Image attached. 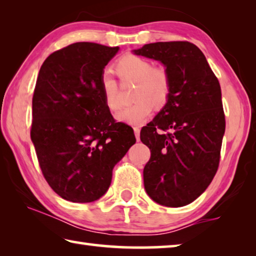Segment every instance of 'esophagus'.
Segmentation results:
<instances>
[{"label":"esophagus","instance_id":"34e87169","mask_svg":"<svg viewBox=\"0 0 256 256\" xmlns=\"http://www.w3.org/2000/svg\"><path fill=\"white\" fill-rule=\"evenodd\" d=\"M134 134H136V141H140V128H134Z\"/></svg>","mask_w":256,"mask_h":256}]
</instances>
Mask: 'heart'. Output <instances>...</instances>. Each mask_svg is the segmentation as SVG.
<instances>
[{
    "instance_id": "heart-1",
    "label": "heart",
    "mask_w": 256,
    "mask_h": 256,
    "mask_svg": "<svg viewBox=\"0 0 256 256\" xmlns=\"http://www.w3.org/2000/svg\"><path fill=\"white\" fill-rule=\"evenodd\" d=\"M114 70L122 81L136 82L132 94L136 102L116 115L118 122L141 125L150 116L152 106L166 105L170 94V76L164 68H154L149 60L128 54L116 62ZM100 86L106 107L112 112L120 110L118 84L110 72L102 76Z\"/></svg>"
}]
</instances>
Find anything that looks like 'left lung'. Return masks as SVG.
Here are the masks:
<instances>
[{
  "label": "left lung",
  "mask_w": 256,
  "mask_h": 256,
  "mask_svg": "<svg viewBox=\"0 0 256 256\" xmlns=\"http://www.w3.org/2000/svg\"><path fill=\"white\" fill-rule=\"evenodd\" d=\"M133 52L160 60L170 76L168 102L140 133L151 152L146 192L164 206L190 204L218 170L226 128L219 81L192 42H159Z\"/></svg>",
  "instance_id": "1"
}]
</instances>
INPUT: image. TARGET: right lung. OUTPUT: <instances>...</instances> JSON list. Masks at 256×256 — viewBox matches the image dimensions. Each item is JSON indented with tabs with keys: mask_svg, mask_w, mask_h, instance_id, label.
<instances>
[{
	"mask_svg": "<svg viewBox=\"0 0 256 256\" xmlns=\"http://www.w3.org/2000/svg\"><path fill=\"white\" fill-rule=\"evenodd\" d=\"M118 50L74 42L52 53L38 73L30 136L42 175L64 200L102 198L136 141L131 126L112 118L102 92L104 68Z\"/></svg>",
	"mask_w": 256,
	"mask_h": 256,
	"instance_id": "1",
	"label": "right lung"
}]
</instances>
